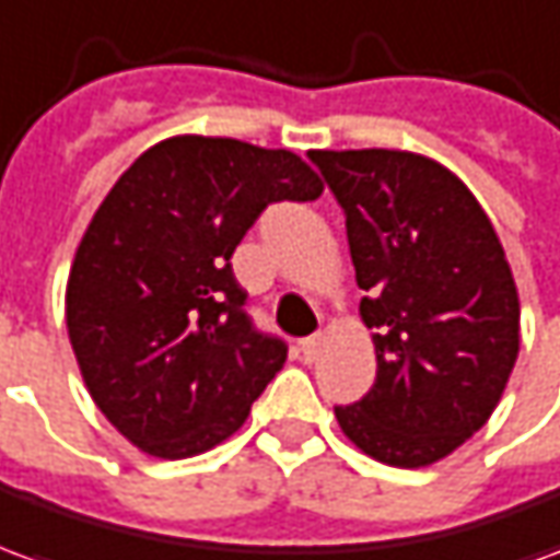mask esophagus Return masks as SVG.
I'll return each mask as SVG.
<instances>
[{
	"instance_id": "obj_1",
	"label": "esophagus",
	"mask_w": 560,
	"mask_h": 560,
	"mask_svg": "<svg viewBox=\"0 0 560 560\" xmlns=\"http://www.w3.org/2000/svg\"><path fill=\"white\" fill-rule=\"evenodd\" d=\"M320 345H324V332H312L308 339L300 341V353H303L305 363H315L317 353H320Z\"/></svg>"
}]
</instances>
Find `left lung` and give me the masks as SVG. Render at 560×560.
<instances>
[{"label":"left lung","instance_id":"left-lung-1","mask_svg":"<svg viewBox=\"0 0 560 560\" xmlns=\"http://www.w3.org/2000/svg\"><path fill=\"white\" fill-rule=\"evenodd\" d=\"M345 209L360 317L377 377L336 408L348 441L393 468H425L480 432L518 357V291L477 197L405 149H312Z\"/></svg>","mask_w":560,"mask_h":560}]
</instances>
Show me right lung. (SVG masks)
Here are the masks:
<instances>
[{
	"instance_id": "obj_1",
	"label": "right lung",
	"mask_w": 560,
	"mask_h": 560,
	"mask_svg": "<svg viewBox=\"0 0 560 560\" xmlns=\"http://www.w3.org/2000/svg\"><path fill=\"white\" fill-rule=\"evenodd\" d=\"M324 183L291 149L176 135L95 209L68 272L66 324L98 411L131 444L188 458L228 441L288 360L245 315L231 255L276 200Z\"/></svg>"
}]
</instances>
